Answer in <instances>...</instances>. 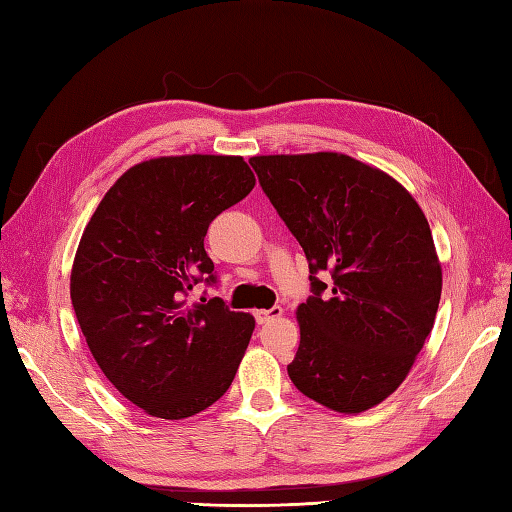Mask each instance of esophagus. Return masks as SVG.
Returning <instances> with one entry per match:
<instances>
[{
    "mask_svg": "<svg viewBox=\"0 0 512 512\" xmlns=\"http://www.w3.org/2000/svg\"><path fill=\"white\" fill-rule=\"evenodd\" d=\"M281 314H284V310H281L279 306L270 308V310H255V321H257L259 325H264V323H270L273 319H279Z\"/></svg>",
    "mask_w": 512,
    "mask_h": 512,
    "instance_id": "1",
    "label": "esophagus"
}]
</instances>
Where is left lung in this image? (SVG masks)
Segmentation results:
<instances>
[{
  "instance_id": "obj_1",
  "label": "left lung",
  "mask_w": 512,
  "mask_h": 512,
  "mask_svg": "<svg viewBox=\"0 0 512 512\" xmlns=\"http://www.w3.org/2000/svg\"><path fill=\"white\" fill-rule=\"evenodd\" d=\"M248 162L310 266L290 380L332 411L372 409L407 378L436 321L442 268L427 217L400 182L345 154Z\"/></svg>"
}]
</instances>
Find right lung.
Returning a JSON list of instances; mask_svg holds the SVG:
<instances>
[{"mask_svg": "<svg viewBox=\"0 0 512 512\" xmlns=\"http://www.w3.org/2000/svg\"><path fill=\"white\" fill-rule=\"evenodd\" d=\"M242 156H167L127 169L96 206L76 248L70 297L107 380L149 416L182 420L231 387L255 319L220 297L204 250L209 224L244 200Z\"/></svg>", "mask_w": 512, "mask_h": 512, "instance_id": "obj_1", "label": "right lung"}]
</instances>
